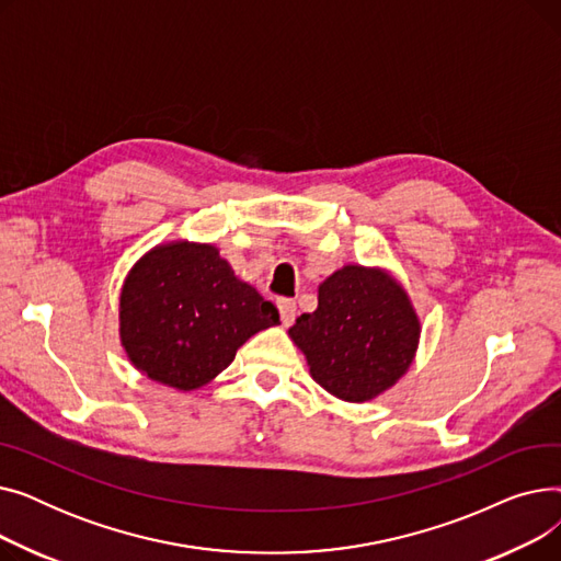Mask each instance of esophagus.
<instances>
[{"mask_svg":"<svg viewBox=\"0 0 561 561\" xmlns=\"http://www.w3.org/2000/svg\"><path fill=\"white\" fill-rule=\"evenodd\" d=\"M277 309H279V318L284 325L288 328L293 320H296V300H288V298H282L277 300Z\"/></svg>","mask_w":561,"mask_h":561,"instance_id":"obj_1","label":"esophagus"}]
</instances>
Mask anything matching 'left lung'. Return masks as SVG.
Here are the masks:
<instances>
[{
    "instance_id": "1",
    "label": "left lung",
    "mask_w": 561,
    "mask_h": 561,
    "mask_svg": "<svg viewBox=\"0 0 561 561\" xmlns=\"http://www.w3.org/2000/svg\"><path fill=\"white\" fill-rule=\"evenodd\" d=\"M318 385L345 402L391 389L414 362L421 322L385 271L343 265L318 286V309L288 330Z\"/></svg>"
}]
</instances>
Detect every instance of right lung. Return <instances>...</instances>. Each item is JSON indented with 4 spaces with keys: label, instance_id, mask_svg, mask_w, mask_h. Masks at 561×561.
<instances>
[{
    "label": "right lung",
    "instance_id": "right-lung-1",
    "mask_svg": "<svg viewBox=\"0 0 561 561\" xmlns=\"http://www.w3.org/2000/svg\"><path fill=\"white\" fill-rule=\"evenodd\" d=\"M279 322L273 302L233 275L209 243L157 245L121 293V341L159 385L195 391L222 373L250 336Z\"/></svg>",
    "mask_w": 561,
    "mask_h": 561
}]
</instances>
